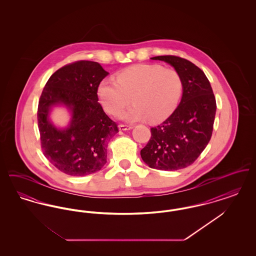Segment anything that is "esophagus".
Returning a JSON list of instances; mask_svg holds the SVG:
<instances>
[{
  "label": "esophagus",
  "mask_w": 256,
  "mask_h": 256,
  "mask_svg": "<svg viewBox=\"0 0 256 256\" xmlns=\"http://www.w3.org/2000/svg\"><path fill=\"white\" fill-rule=\"evenodd\" d=\"M134 126H128V124H119V130H132Z\"/></svg>",
  "instance_id": "1"
}]
</instances>
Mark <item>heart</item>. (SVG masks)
<instances>
[{
  "instance_id": "1",
  "label": "heart",
  "mask_w": 256,
  "mask_h": 256,
  "mask_svg": "<svg viewBox=\"0 0 256 256\" xmlns=\"http://www.w3.org/2000/svg\"><path fill=\"white\" fill-rule=\"evenodd\" d=\"M98 97L104 110L119 115L132 98L134 106L122 115L128 122L164 121L176 110L182 94L180 74L158 64H139L117 74L116 80H102L98 86Z\"/></svg>"
}]
</instances>
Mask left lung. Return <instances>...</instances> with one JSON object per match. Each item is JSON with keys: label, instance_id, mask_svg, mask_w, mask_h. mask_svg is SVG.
Returning <instances> with one entry per match:
<instances>
[{"label": "left lung", "instance_id": "obj_1", "mask_svg": "<svg viewBox=\"0 0 256 256\" xmlns=\"http://www.w3.org/2000/svg\"><path fill=\"white\" fill-rule=\"evenodd\" d=\"M154 60L169 63L182 80L178 106L158 126L141 150V158L152 169L176 170L193 164L210 141L216 114V98L210 82L198 66L176 56H159Z\"/></svg>", "mask_w": 256, "mask_h": 256}]
</instances>
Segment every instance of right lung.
I'll return each instance as SVG.
<instances>
[{
  "instance_id": "add662e5",
  "label": "right lung",
  "mask_w": 256,
  "mask_h": 256,
  "mask_svg": "<svg viewBox=\"0 0 256 256\" xmlns=\"http://www.w3.org/2000/svg\"><path fill=\"white\" fill-rule=\"evenodd\" d=\"M108 74L98 62L76 61L52 74L42 91L37 110L41 148L45 158L66 174L84 176L106 163L108 144L119 132L98 102V86ZM56 105L72 113L65 129L49 121V111Z\"/></svg>"
}]
</instances>
